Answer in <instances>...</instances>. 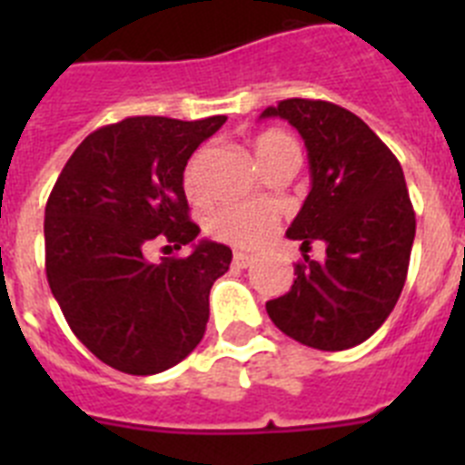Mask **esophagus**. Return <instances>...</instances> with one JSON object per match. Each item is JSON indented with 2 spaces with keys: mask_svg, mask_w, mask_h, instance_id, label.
Masks as SVG:
<instances>
[{
  "mask_svg": "<svg viewBox=\"0 0 465 465\" xmlns=\"http://www.w3.org/2000/svg\"><path fill=\"white\" fill-rule=\"evenodd\" d=\"M232 261H235L237 268H249V265H252V262H253V256H249V253H240V252H237L235 256H232Z\"/></svg>",
  "mask_w": 465,
  "mask_h": 465,
  "instance_id": "obj_1",
  "label": "esophagus"
}]
</instances>
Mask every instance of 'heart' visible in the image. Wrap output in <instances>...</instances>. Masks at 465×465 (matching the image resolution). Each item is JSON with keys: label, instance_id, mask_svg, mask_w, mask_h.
Wrapping results in <instances>:
<instances>
[{"label": "heart", "instance_id": "1", "mask_svg": "<svg viewBox=\"0 0 465 465\" xmlns=\"http://www.w3.org/2000/svg\"><path fill=\"white\" fill-rule=\"evenodd\" d=\"M253 158L262 174L279 165H300V146L282 130H265L253 139ZM207 149H200L183 170V188L188 197H203V167ZM209 232L240 249H258L277 228V216L265 204H225L209 216Z\"/></svg>", "mask_w": 465, "mask_h": 465}]
</instances>
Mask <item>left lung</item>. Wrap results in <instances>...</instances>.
<instances>
[{"label":"left lung","instance_id":"left-lung-1","mask_svg":"<svg viewBox=\"0 0 465 465\" xmlns=\"http://www.w3.org/2000/svg\"><path fill=\"white\" fill-rule=\"evenodd\" d=\"M283 118L305 142L312 188L286 230L289 240L326 244L322 262L295 265L286 295L265 302L289 338L323 351L365 342L405 286L414 209L402 167L356 114L323 100H283L261 118Z\"/></svg>","mask_w":465,"mask_h":465}]
</instances>
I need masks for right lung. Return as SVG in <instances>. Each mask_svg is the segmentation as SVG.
<instances>
[{"instance_id": "obj_1", "label": "right lung", "mask_w": 465, "mask_h": 465, "mask_svg": "<svg viewBox=\"0 0 465 465\" xmlns=\"http://www.w3.org/2000/svg\"><path fill=\"white\" fill-rule=\"evenodd\" d=\"M225 116L176 121L134 116L100 127L79 143L46 203V277L74 335L102 363L155 375L186 359L209 322V291L232 252L195 244L183 170ZM186 259L145 261L151 241ZM170 248L171 247H166Z\"/></svg>"}]
</instances>
